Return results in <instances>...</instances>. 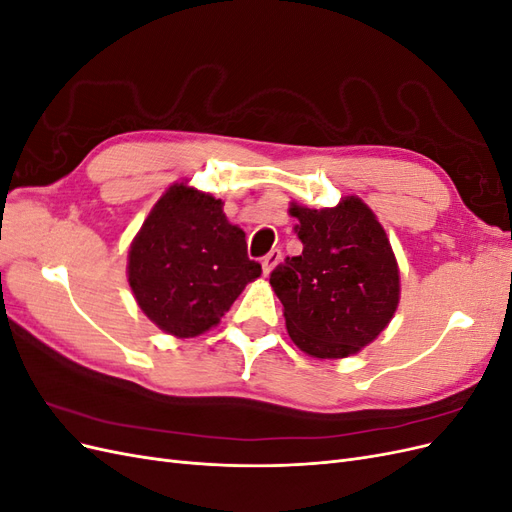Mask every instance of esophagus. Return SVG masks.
Returning <instances> with one entry per match:
<instances>
[{"label":"esophagus","instance_id":"obj_1","mask_svg":"<svg viewBox=\"0 0 512 512\" xmlns=\"http://www.w3.org/2000/svg\"><path fill=\"white\" fill-rule=\"evenodd\" d=\"M280 260H282V250H277V247H275V250H271L265 258H262V273L269 275Z\"/></svg>","mask_w":512,"mask_h":512}]
</instances>
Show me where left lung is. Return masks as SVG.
I'll list each match as a JSON object with an SVG mask.
<instances>
[{
  "mask_svg": "<svg viewBox=\"0 0 512 512\" xmlns=\"http://www.w3.org/2000/svg\"><path fill=\"white\" fill-rule=\"evenodd\" d=\"M299 256L271 273L294 344L316 359H344L386 329L399 303V269L386 232L361 198L331 209L290 205Z\"/></svg>",
  "mask_w": 512,
  "mask_h": 512,
  "instance_id": "1",
  "label": "left lung"
}]
</instances>
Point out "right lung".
Masks as SVG:
<instances>
[{
  "label": "right lung",
  "mask_w": 512,
  "mask_h": 512,
  "mask_svg": "<svg viewBox=\"0 0 512 512\" xmlns=\"http://www.w3.org/2000/svg\"><path fill=\"white\" fill-rule=\"evenodd\" d=\"M224 203L175 183L151 209L128 254L138 307L175 337H196L222 320L241 290L260 277L245 232Z\"/></svg>",
  "instance_id": "1"
}]
</instances>
